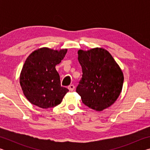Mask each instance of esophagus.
<instances>
[{
  "label": "esophagus",
  "instance_id": "1",
  "mask_svg": "<svg viewBox=\"0 0 150 150\" xmlns=\"http://www.w3.org/2000/svg\"><path fill=\"white\" fill-rule=\"evenodd\" d=\"M75 86L74 85H70L69 87H68V88H69V90L70 91H73L75 89Z\"/></svg>",
  "mask_w": 150,
  "mask_h": 150
}]
</instances>
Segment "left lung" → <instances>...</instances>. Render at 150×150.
I'll use <instances>...</instances> for the list:
<instances>
[{"label": "left lung", "mask_w": 150, "mask_h": 150, "mask_svg": "<svg viewBox=\"0 0 150 150\" xmlns=\"http://www.w3.org/2000/svg\"><path fill=\"white\" fill-rule=\"evenodd\" d=\"M77 54L83 75L76 91L84 105L96 111H103L113 105L120 95L122 71L104 48L79 50Z\"/></svg>", "instance_id": "left-lung-1"}]
</instances>
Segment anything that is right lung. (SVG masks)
Segmentation results:
<instances>
[{
    "label": "right lung",
    "mask_w": 150,
    "mask_h": 150,
    "mask_svg": "<svg viewBox=\"0 0 150 150\" xmlns=\"http://www.w3.org/2000/svg\"><path fill=\"white\" fill-rule=\"evenodd\" d=\"M67 52V49L41 47L27 57L20 75V84L32 105L49 108L62 103L69 90L61 86L55 65L62 62Z\"/></svg>",
    "instance_id": "add662e5"
}]
</instances>
